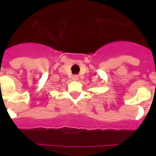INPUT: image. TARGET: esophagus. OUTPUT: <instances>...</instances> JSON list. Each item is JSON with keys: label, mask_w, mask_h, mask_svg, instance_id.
I'll return each instance as SVG.
<instances>
[{"label": "esophagus", "mask_w": 156, "mask_h": 156, "mask_svg": "<svg viewBox=\"0 0 156 156\" xmlns=\"http://www.w3.org/2000/svg\"><path fill=\"white\" fill-rule=\"evenodd\" d=\"M78 75H73V77H72V79H73V81H78Z\"/></svg>", "instance_id": "1"}]
</instances>
